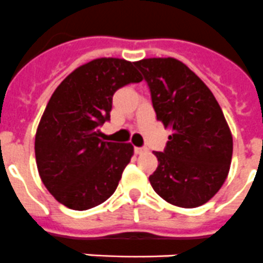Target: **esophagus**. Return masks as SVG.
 Masks as SVG:
<instances>
[{"instance_id": "34e87169", "label": "esophagus", "mask_w": 263, "mask_h": 263, "mask_svg": "<svg viewBox=\"0 0 263 263\" xmlns=\"http://www.w3.org/2000/svg\"><path fill=\"white\" fill-rule=\"evenodd\" d=\"M147 151V148H144V147H135V154L136 155H140V154H143V152Z\"/></svg>"}]
</instances>
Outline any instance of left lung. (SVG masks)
<instances>
[{
    "mask_svg": "<svg viewBox=\"0 0 263 263\" xmlns=\"http://www.w3.org/2000/svg\"><path fill=\"white\" fill-rule=\"evenodd\" d=\"M151 92L156 118L173 129L163 152H154L158 168L152 189L174 206H202L219 191L230 170L233 136L223 112L206 84L182 61H136Z\"/></svg>",
    "mask_w": 263,
    "mask_h": 263,
    "instance_id": "1",
    "label": "left lung"
}]
</instances>
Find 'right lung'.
<instances>
[{
    "mask_svg": "<svg viewBox=\"0 0 263 263\" xmlns=\"http://www.w3.org/2000/svg\"><path fill=\"white\" fill-rule=\"evenodd\" d=\"M142 80L131 61L103 57L74 69L53 92L34 152L40 178L57 202L83 211L115 193L134 147L101 140L100 125L111 118L115 92Z\"/></svg>",
    "mask_w": 263,
    "mask_h": 263,
    "instance_id": "1",
    "label": "right lung"
}]
</instances>
